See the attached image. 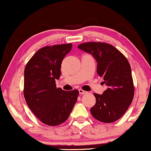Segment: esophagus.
Returning <instances> with one entry per match:
<instances>
[{"instance_id":"obj_1","label":"esophagus","mask_w":151,"mask_h":151,"mask_svg":"<svg viewBox=\"0 0 151 151\" xmlns=\"http://www.w3.org/2000/svg\"><path fill=\"white\" fill-rule=\"evenodd\" d=\"M79 93H80V94H84V93H87L86 91H84V90L81 89H79Z\"/></svg>"}]
</instances>
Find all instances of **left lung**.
<instances>
[{"instance_id":"8db88e82","label":"left lung","mask_w":151,"mask_h":151,"mask_svg":"<svg viewBox=\"0 0 151 151\" xmlns=\"http://www.w3.org/2000/svg\"><path fill=\"white\" fill-rule=\"evenodd\" d=\"M91 54L97 62V74L104 79L107 89L103 94L93 93L96 104L91 115L104 123L119 120L133 101L134 86L131 66L126 58L115 47L106 42H89L78 45Z\"/></svg>"}]
</instances>
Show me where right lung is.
<instances>
[{"mask_svg":"<svg viewBox=\"0 0 151 151\" xmlns=\"http://www.w3.org/2000/svg\"><path fill=\"white\" fill-rule=\"evenodd\" d=\"M72 47L71 43L43 47L25 66L24 97L35 116L46 125L65 122L77 102V89L66 91L55 84L61 75L62 60Z\"/></svg>","mask_w":151,"mask_h":151,"instance_id":"right-lung-1","label":"right lung"}]
</instances>
